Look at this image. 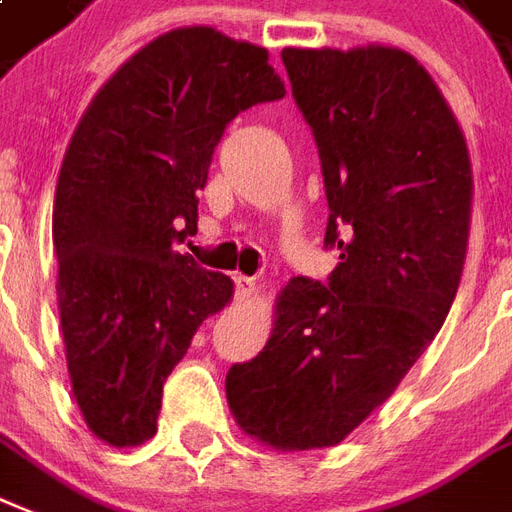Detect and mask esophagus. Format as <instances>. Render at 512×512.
<instances>
[{"mask_svg":"<svg viewBox=\"0 0 512 512\" xmlns=\"http://www.w3.org/2000/svg\"><path fill=\"white\" fill-rule=\"evenodd\" d=\"M253 291H256V280L245 278V275H237V278H234V297L248 299Z\"/></svg>","mask_w":512,"mask_h":512,"instance_id":"1","label":"esophagus"}]
</instances>
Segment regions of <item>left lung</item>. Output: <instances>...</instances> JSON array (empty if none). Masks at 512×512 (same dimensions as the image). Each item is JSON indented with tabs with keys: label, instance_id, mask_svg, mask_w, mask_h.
Here are the masks:
<instances>
[{
	"label": "left lung",
	"instance_id": "obj_1",
	"mask_svg": "<svg viewBox=\"0 0 512 512\" xmlns=\"http://www.w3.org/2000/svg\"><path fill=\"white\" fill-rule=\"evenodd\" d=\"M291 94L318 145L340 261L291 278L264 351L234 364L226 399L278 451L345 440L440 332L459 288L472 167L451 107L410 53L286 48Z\"/></svg>",
	"mask_w": 512,
	"mask_h": 512
}]
</instances>
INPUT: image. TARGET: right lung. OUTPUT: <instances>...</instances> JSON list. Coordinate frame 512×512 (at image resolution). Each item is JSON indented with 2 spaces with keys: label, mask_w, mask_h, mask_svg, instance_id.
I'll use <instances>...</instances> for the list:
<instances>
[{
  "label": "right lung",
  "mask_w": 512,
  "mask_h": 512,
  "mask_svg": "<svg viewBox=\"0 0 512 512\" xmlns=\"http://www.w3.org/2000/svg\"><path fill=\"white\" fill-rule=\"evenodd\" d=\"M267 48L210 26L148 42L99 88L64 153L53 248L72 394L107 445L156 432L161 391L232 280L175 245L197 229L215 145L234 118L283 99Z\"/></svg>",
  "instance_id": "add662e5"
}]
</instances>
